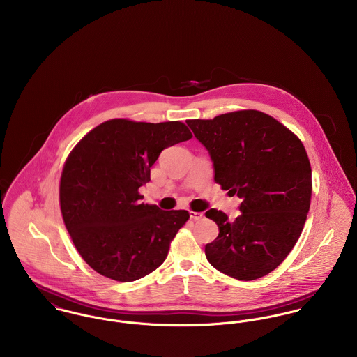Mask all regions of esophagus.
<instances>
[{"label":"esophagus","mask_w":357,"mask_h":357,"mask_svg":"<svg viewBox=\"0 0 357 357\" xmlns=\"http://www.w3.org/2000/svg\"><path fill=\"white\" fill-rule=\"evenodd\" d=\"M190 217H191L192 220L198 221V220H202V218H204V213H201V211H190Z\"/></svg>","instance_id":"obj_1"}]
</instances>
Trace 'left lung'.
I'll use <instances>...</instances> for the list:
<instances>
[{
    "instance_id": "1",
    "label": "left lung",
    "mask_w": 357,
    "mask_h": 357,
    "mask_svg": "<svg viewBox=\"0 0 357 357\" xmlns=\"http://www.w3.org/2000/svg\"><path fill=\"white\" fill-rule=\"evenodd\" d=\"M187 125L208 151L214 181L242 198L234 221L221 210L206 211L220 229L204 246L207 261L239 280L268 275L293 250L305 224L312 170L304 144L257 109L188 119Z\"/></svg>"
}]
</instances>
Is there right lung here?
Wrapping results in <instances>:
<instances>
[{
	"mask_svg": "<svg viewBox=\"0 0 357 357\" xmlns=\"http://www.w3.org/2000/svg\"><path fill=\"white\" fill-rule=\"evenodd\" d=\"M192 137L178 121L109 119L70 153L60 178V208L78 253L102 276L133 282L166 259L187 210L140 202L159 153Z\"/></svg>",
	"mask_w": 357,
	"mask_h": 357,
	"instance_id": "1",
	"label": "right lung"
}]
</instances>
